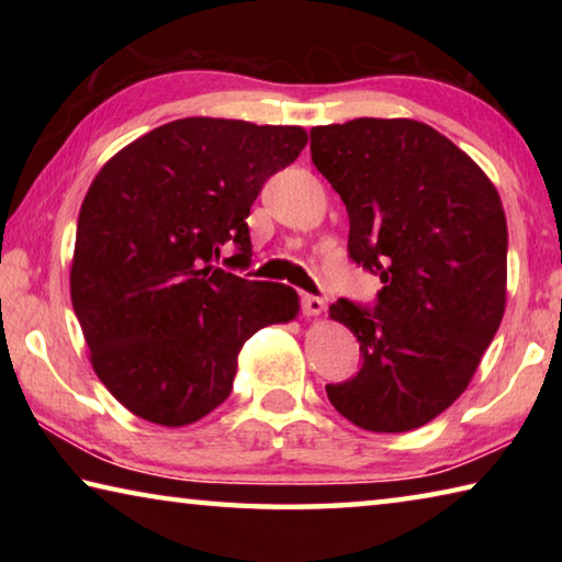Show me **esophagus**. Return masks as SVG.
Segmentation results:
<instances>
[{
    "label": "esophagus",
    "mask_w": 562,
    "mask_h": 562,
    "mask_svg": "<svg viewBox=\"0 0 562 562\" xmlns=\"http://www.w3.org/2000/svg\"><path fill=\"white\" fill-rule=\"evenodd\" d=\"M300 304H302V315H307V317H317L325 312V300L315 297V294H302Z\"/></svg>",
    "instance_id": "1"
}]
</instances>
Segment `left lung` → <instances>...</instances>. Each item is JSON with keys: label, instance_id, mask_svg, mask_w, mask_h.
Returning a JSON list of instances; mask_svg holds the SVG:
<instances>
[{"label": "left lung", "instance_id": "1", "mask_svg": "<svg viewBox=\"0 0 562 562\" xmlns=\"http://www.w3.org/2000/svg\"><path fill=\"white\" fill-rule=\"evenodd\" d=\"M312 164L349 215V260L376 274L372 307L339 297L329 317L361 364L327 384L359 429L402 434L469 386L506 310L508 227L498 190L426 123L355 119L310 131Z\"/></svg>", "mask_w": 562, "mask_h": 562}]
</instances>
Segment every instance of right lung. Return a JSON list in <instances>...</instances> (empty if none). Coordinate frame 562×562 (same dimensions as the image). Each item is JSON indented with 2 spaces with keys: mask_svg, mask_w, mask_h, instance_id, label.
I'll return each instance as SVG.
<instances>
[{
  "mask_svg": "<svg viewBox=\"0 0 562 562\" xmlns=\"http://www.w3.org/2000/svg\"><path fill=\"white\" fill-rule=\"evenodd\" d=\"M307 144L300 126L180 119L119 150L81 203L71 304L93 372L131 414L193 424L233 392L255 331L294 319L297 292L250 268L247 215Z\"/></svg>",
  "mask_w": 562,
  "mask_h": 562,
  "instance_id": "add662e5",
  "label": "right lung"
}]
</instances>
